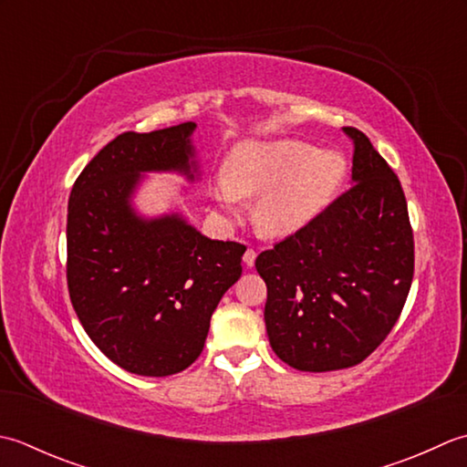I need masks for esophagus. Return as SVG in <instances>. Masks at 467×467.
Listing matches in <instances>:
<instances>
[{
  "instance_id": "obj_1",
  "label": "esophagus",
  "mask_w": 467,
  "mask_h": 467,
  "mask_svg": "<svg viewBox=\"0 0 467 467\" xmlns=\"http://www.w3.org/2000/svg\"><path fill=\"white\" fill-rule=\"evenodd\" d=\"M255 262V252L252 250V247H247V250L244 252V264L247 265V268H252Z\"/></svg>"
}]
</instances>
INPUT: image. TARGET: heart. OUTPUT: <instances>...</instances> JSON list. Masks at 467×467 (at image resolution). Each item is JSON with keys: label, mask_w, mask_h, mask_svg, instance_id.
<instances>
[{"label": "heart", "mask_w": 467, "mask_h": 467, "mask_svg": "<svg viewBox=\"0 0 467 467\" xmlns=\"http://www.w3.org/2000/svg\"><path fill=\"white\" fill-rule=\"evenodd\" d=\"M348 171V159L338 149H317L300 139L254 140L234 150L212 195L230 217H240L245 197L258 199V230L282 237L317 222L337 202Z\"/></svg>", "instance_id": "b5f03b06"}]
</instances>
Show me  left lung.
<instances>
[{
  "label": "left lung",
  "instance_id": "obj_1",
  "mask_svg": "<svg viewBox=\"0 0 467 467\" xmlns=\"http://www.w3.org/2000/svg\"><path fill=\"white\" fill-rule=\"evenodd\" d=\"M353 187L255 258L272 350L308 373L355 367L387 338L413 280V232L393 169L358 129Z\"/></svg>",
  "mask_w": 467,
  "mask_h": 467
}]
</instances>
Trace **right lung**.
Returning <instances> with one entry per match:
<instances>
[{"label": "right lung", "instance_id": "obj_1", "mask_svg": "<svg viewBox=\"0 0 467 467\" xmlns=\"http://www.w3.org/2000/svg\"><path fill=\"white\" fill-rule=\"evenodd\" d=\"M195 122L122 132L76 179L68 202V292L80 325L114 365L181 373L202 355L212 314L242 275L245 245L209 240L183 213L142 215L145 173L202 177Z\"/></svg>", "mask_w": 467, "mask_h": 467}]
</instances>
